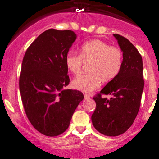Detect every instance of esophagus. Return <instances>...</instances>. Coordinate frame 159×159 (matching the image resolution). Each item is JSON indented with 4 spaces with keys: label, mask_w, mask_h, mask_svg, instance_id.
<instances>
[{
    "label": "esophagus",
    "mask_w": 159,
    "mask_h": 159,
    "mask_svg": "<svg viewBox=\"0 0 159 159\" xmlns=\"http://www.w3.org/2000/svg\"><path fill=\"white\" fill-rule=\"evenodd\" d=\"M84 98H85V99H87V98H90V96L88 94H84Z\"/></svg>",
    "instance_id": "esophagus-1"
}]
</instances>
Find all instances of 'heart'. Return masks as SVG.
<instances>
[{
  "instance_id": "1",
  "label": "heart",
  "mask_w": 159,
  "mask_h": 159,
  "mask_svg": "<svg viewBox=\"0 0 159 159\" xmlns=\"http://www.w3.org/2000/svg\"><path fill=\"white\" fill-rule=\"evenodd\" d=\"M84 63H91L90 74L75 78L72 86L81 92H91L99 88L102 80L110 82L118 76L123 65V55L119 48L102 40H92L81 46L80 56L74 52L66 56V67L72 74H79Z\"/></svg>"
}]
</instances>
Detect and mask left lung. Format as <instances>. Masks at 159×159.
I'll use <instances>...</instances> for the list:
<instances>
[{
	"label": "left lung",
	"instance_id": "obj_1",
	"mask_svg": "<svg viewBox=\"0 0 159 159\" xmlns=\"http://www.w3.org/2000/svg\"><path fill=\"white\" fill-rule=\"evenodd\" d=\"M123 55V65L116 78L105 85L93 99L96 108L92 116L94 128L106 136H119L131 126L140 109L144 80L142 57L125 37L114 34ZM102 94H110V99Z\"/></svg>",
	"mask_w": 159,
	"mask_h": 159
}]
</instances>
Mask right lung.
<instances>
[{
	"mask_svg": "<svg viewBox=\"0 0 159 159\" xmlns=\"http://www.w3.org/2000/svg\"><path fill=\"white\" fill-rule=\"evenodd\" d=\"M76 39L70 30H46L23 58L19 78L23 106L34 128L46 136L65 132L84 98L80 91L64 89L70 82L65 58Z\"/></svg>",
	"mask_w": 159,
	"mask_h": 159,
	"instance_id": "add662e5",
	"label": "right lung"
}]
</instances>
